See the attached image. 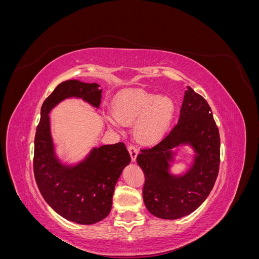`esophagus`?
<instances>
[{
	"mask_svg": "<svg viewBox=\"0 0 259 259\" xmlns=\"http://www.w3.org/2000/svg\"><path fill=\"white\" fill-rule=\"evenodd\" d=\"M127 150L130 152V155H131V159L133 162L136 161V158H137V154H138V150L134 147V146H130L127 148Z\"/></svg>",
	"mask_w": 259,
	"mask_h": 259,
	"instance_id": "34e87169",
	"label": "esophagus"
}]
</instances>
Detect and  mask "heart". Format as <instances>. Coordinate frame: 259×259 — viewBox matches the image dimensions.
I'll return each instance as SVG.
<instances>
[{"label": "heart", "mask_w": 259, "mask_h": 259, "mask_svg": "<svg viewBox=\"0 0 259 259\" xmlns=\"http://www.w3.org/2000/svg\"><path fill=\"white\" fill-rule=\"evenodd\" d=\"M173 100L143 89L122 91L113 101V114L107 115L110 127L135 123L134 134L143 145H154L165 136L174 116Z\"/></svg>", "instance_id": "heart-1"}]
</instances>
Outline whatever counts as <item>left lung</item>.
<instances>
[{
    "mask_svg": "<svg viewBox=\"0 0 259 259\" xmlns=\"http://www.w3.org/2000/svg\"><path fill=\"white\" fill-rule=\"evenodd\" d=\"M189 147L190 164L180 174L172 167L179 147ZM221 139L206 100L189 86L185 92L176 126L160 144L142 150L137 164L145 174L144 203L162 219L191 214L208 197L219 168Z\"/></svg>",
    "mask_w": 259,
    "mask_h": 259,
    "instance_id": "8db88e82",
    "label": "left lung"
}]
</instances>
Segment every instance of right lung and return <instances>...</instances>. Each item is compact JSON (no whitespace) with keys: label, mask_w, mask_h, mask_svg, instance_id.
<instances>
[{"label":"right lung","mask_w":259,"mask_h":259,"mask_svg":"<svg viewBox=\"0 0 259 259\" xmlns=\"http://www.w3.org/2000/svg\"><path fill=\"white\" fill-rule=\"evenodd\" d=\"M97 83L69 80L45 99L34 138L35 182L46 203L67 221L93 225L106 218L112 207L115 185L131 156L123 143L93 147L84 158L68 163L57 154L50 112L67 99H80L96 110L101 93Z\"/></svg>","instance_id":"right-lung-1"}]
</instances>
